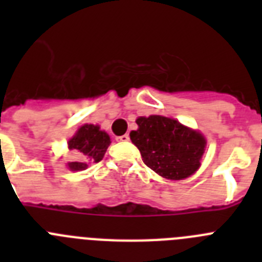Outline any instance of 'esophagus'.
<instances>
[{
	"label": "esophagus",
	"mask_w": 262,
	"mask_h": 262,
	"mask_svg": "<svg viewBox=\"0 0 262 262\" xmlns=\"http://www.w3.org/2000/svg\"><path fill=\"white\" fill-rule=\"evenodd\" d=\"M129 140V135H122V136H118L117 138V142H122V143H126V142H128Z\"/></svg>",
	"instance_id": "esophagus-1"
}]
</instances>
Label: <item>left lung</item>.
<instances>
[{"label": "left lung", "instance_id": "left-lung-1", "mask_svg": "<svg viewBox=\"0 0 262 262\" xmlns=\"http://www.w3.org/2000/svg\"><path fill=\"white\" fill-rule=\"evenodd\" d=\"M129 133L145 165L168 180H184L195 173L206 148L201 133L161 115L139 117Z\"/></svg>", "mask_w": 262, "mask_h": 262}]
</instances>
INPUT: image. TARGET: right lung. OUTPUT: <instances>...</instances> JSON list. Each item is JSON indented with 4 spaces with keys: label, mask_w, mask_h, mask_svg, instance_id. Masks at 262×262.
Masks as SVG:
<instances>
[{
    "label": "right lung",
    "mask_w": 262,
    "mask_h": 262,
    "mask_svg": "<svg viewBox=\"0 0 262 262\" xmlns=\"http://www.w3.org/2000/svg\"><path fill=\"white\" fill-rule=\"evenodd\" d=\"M110 136L101 131L99 126L94 124H84L77 129V133L72 139H69V149L77 154L78 161L68 164L71 170H84L90 164L99 163L106 154V149L110 145Z\"/></svg>",
    "instance_id": "obj_1"
}]
</instances>
